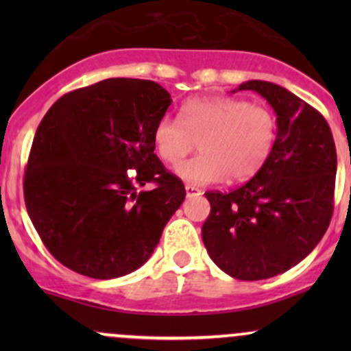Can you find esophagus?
Masks as SVG:
<instances>
[{
    "mask_svg": "<svg viewBox=\"0 0 351 351\" xmlns=\"http://www.w3.org/2000/svg\"><path fill=\"white\" fill-rule=\"evenodd\" d=\"M184 189H186V196L201 195V189L198 186H195V184H186V186H184Z\"/></svg>",
    "mask_w": 351,
    "mask_h": 351,
    "instance_id": "1",
    "label": "esophagus"
}]
</instances>
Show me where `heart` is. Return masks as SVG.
I'll list each match as a JSON object with an SVG mask.
<instances>
[{
    "label": "heart",
    "mask_w": 351,
    "mask_h": 351,
    "mask_svg": "<svg viewBox=\"0 0 351 351\" xmlns=\"http://www.w3.org/2000/svg\"><path fill=\"white\" fill-rule=\"evenodd\" d=\"M277 119L263 106L232 97H195L180 108V120L162 117L153 128L156 155L170 167L178 165L199 142L201 156L176 168L183 181L215 184L252 178L271 156Z\"/></svg>",
    "instance_id": "1"
}]
</instances>
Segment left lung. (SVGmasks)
I'll use <instances>...</instances> for the list:
<instances>
[{
    "mask_svg": "<svg viewBox=\"0 0 351 351\" xmlns=\"http://www.w3.org/2000/svg\"><path fill=\"white\" fill-rule=\"evenodd\" d=\"M277 115L271 156L231 193H204L211 211L201 236L221 271L263 280L289 271L315 249L333 215L337 150L327 120L287 88L247 80Z\"/></svg>",
    "mask_w": 351,
    "mask_h": 351,
    "instance_id": "8db88e82",
    "label": "left lung"
}]
</instances>
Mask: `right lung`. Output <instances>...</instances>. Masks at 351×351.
Masks as SVG:
<instances>
[{"mask_svg":"<svg viewBox=\"0 0 351 351\" xmlns=\"http://www.w3.org/2000/svg\"><path fill=\"white\" fill-rule=\"evenodd\" d=\"M171 102L153 80L117 77L62 95L44 115L24 201L47 251L71 271L115 279L150 259L186 196L153 153V128ZM147 182L156 188L138 192Z\"/></svg>","mask_w":351,"mask_h":351,"instance_id":"1","label":"right lung"}]
</instances>
